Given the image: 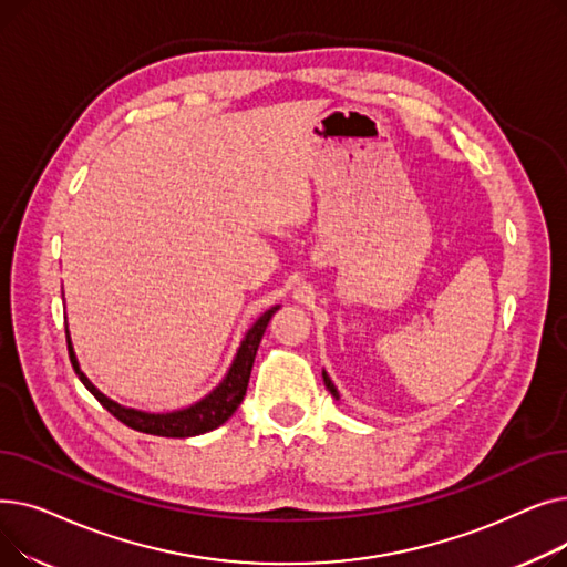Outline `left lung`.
Wrapping results in <instances>:
<instances>
[{"instance_id": "left-lung-1", "label": "left lung", "mask_w": 567, "mask_h": 567, "mask_svg": "<svg viewBox=\"0 0 567 567\" xmlns=\"http://www.w3.org/2000/svg\"><path fill=\"white\" fill-rule=\"evenodd\" d=\"M321 377H323V385H326V389L331 391V395H333L336 400H340V393H338V389H336V383L331 381V377H329V374H326V370L321 372Z\"/></svg>"}]
</instances>
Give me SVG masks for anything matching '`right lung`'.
Here are the masks:
<instances>
[{
    "label": "right lung",
    "instance_id": "1",
    "mask_svg": "<svg viewBox=\"0 0 567 567\" xmlns=\"http://www.w3.org/2000/svg\"><path fill=\"white\" fill-rule=\"evenodd\" d=\"M276 310H280V306H274L271 310H266L250 326L246 338L241 340V344H238V349H236V355H234V361H231L227 374L223 377V381L216 385L212 393L204 395L199 402H195L186 409H176V411H167V413H152V411L122 406L118 402L110 400L107 395H103L96 389V385L86 379V374L80 370L78 355H75L73 342H71V333H69V326H66V342H69V353H71V363H73L75 374L86 385V391L92 393L114 415L116 421H122L124 425H128L137 432H144V434L186 439V436H197V434H204V432H212V430L220 427L223 423H227L231 419V413L238 409V404L244 402L261 336L266 331L268 321H271V317L276 315Z\"/></svg>",
    "mask_w": 567,
    "mask_h": 567
}]
</instances>
